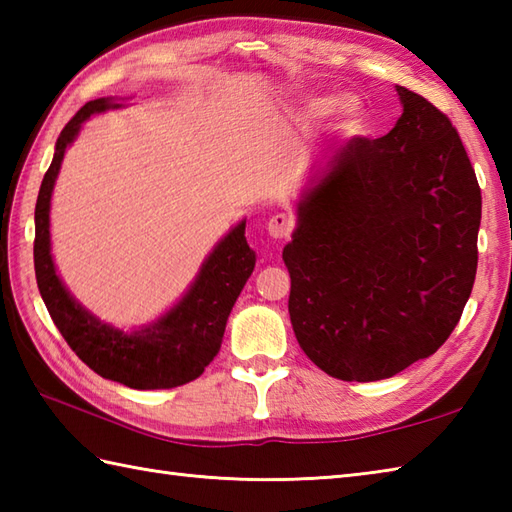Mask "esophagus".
I'll list each match as a JSON object with an SVG mask.
<instances>
[{"instance_id": "34e87169", "label": "esophagus", "mask_w": 512, "mask_h": 512, "mask_svg": "<svg viewBox=\"0 0 512 512\" xmlns=\"http://www.w3.org/2000/svg\"><path fill=\"white\" fill-rule=\"evenodd\" d=\"M292 226H295V222H292L290 215L277 213V215L270 217L268 233H270V237H275V239H286L292 233Z\"/></svg>"}]
</instances>
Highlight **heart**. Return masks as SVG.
Listing matches in <instances>:
<instances>
[{
    "label": "heart",
    "mask_w": 512,
    "mask_h": 512,
    "mask_svg": "<svg viewBox=\"0 0 512 512\" xmlns=\"http://www.w3.org/2000/svg\"><path fill=\"white\" fill-rule=\"evenodd\" d=\"M334 107H336V101L330 99V96H310V99L301 101L299 114L306 118V121H321V118L328 116L334 110ZM336 112H339L343 121H350V118L354 116L352 105L347 101H341L339 110H336Z\"/></svg>",
    "instance_id": "b5f03b06"
}]
</instances>
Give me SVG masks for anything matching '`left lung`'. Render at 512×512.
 <instances>
[{
  "label": "left lung",
  "mask_w": 512,
  "mask_h": 512,
  "mask_svg": "<svg viewBox=\"0 0 512 512\" xmlns=\"http://www.w3.org/2000/svg\"><path fill=\"white\" fill-rule=\"evenodd\" d=\"M383 138H352L312 169L284 246L288 312L325 374L372 383L449 339L471 297L482 193L451 121L396 85Z\"/></svg>",
  "instance_id": "obj_1"
}]
</instances>
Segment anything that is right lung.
I'll list each match as a JSON object with an SVG mask.
<instances>
[{
  "instance_id": "right-lung-1",
  "label": "right lung",
  "mask_w": 512,
  "mask_h": 512,
  "mask_svg": "<svg viewBox=\"0 0 512 512\" xmlns=\"http://www.w3.org/2000/svg\"><path fill=\"white\" fill-rule=\"evenodd\" d=\"M125 107L105 96L85 103L63 127L52 165L43 176L35 206V275L41 299L76 356L103 378L132 389H171L198 378L222 347L228 314L255 268V250L246 242V220L237 222L202 262L187 292L154 321L116 328L96 317L65 288L50 242V202L61 162L85 121Z\"/></svg>"
}]
</instances>
